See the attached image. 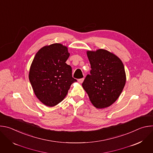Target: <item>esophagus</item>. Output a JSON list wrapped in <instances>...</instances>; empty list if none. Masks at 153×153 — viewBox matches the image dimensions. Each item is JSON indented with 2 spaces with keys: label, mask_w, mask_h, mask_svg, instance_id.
Listing matches in <instances>:
<instances>
[{
  "label": "esophagus",
  "mask_w": 153,
  "mask_h": 153,
  "mask_svg": "<svg viewBox=\"0 0 153 153\" xmlns=\"http://www.w3.org/2000/svg\"><path fill=\"white\" fill-rule=\"evenodd\" d=\"M84 80V79L83 78H82V79H78V82L80 83H82Z\"/></svg>",
  "instance_id": "1"
}]
</instances>
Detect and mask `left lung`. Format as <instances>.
<instances>
[{
    "label": "left lung",
    "mask_w": 153,
    "mask_h": 153,
    "mask_svg": "<svg viewBox=\"0 0 153 153\" xmlns=\"http://www.w3.org/2000/svg\"><path fill=\"white\" fill-rule=\"evenodd\" d=\"M86 54L91 70L82 86L96 108H107L116 101L125 86L123 64L117 56L103 49L87 51Z\"/></svg>",
    "instance_id": "8db88e82"
}]
</instances>
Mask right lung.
Masks as SVG:
<instances>
[{"label":"right lung","instance_id":"obj_1","mask_svg":"<svg viewBox=\"0 0 153 153\" xmlns=\"http://www.w3.org/2000/svg\"><path fill=\"white\" fill-rule=\"evenodd\" d=\"M68 48L61 43L42 47L36 53L30 67L29 79L38 99L48 106H54L66 97L71 84L72 68L66 61Z\"/></svg>","mask_w":153,"mask_h":153}]
</instances>
